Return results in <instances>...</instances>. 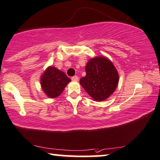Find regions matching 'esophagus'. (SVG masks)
Listing matches in <instances>:
<instances>
[{"instance_id":"esophagus-1","label":"esophagus","mask_w":160,"mask_h":160,"mask_svg":"<svg viewBox=\"0 0 160 160\" xmlns=\"http://www.w3.org/2000/svg\"><path fill=\"white\" fill-rule=\"evenodd\" d=\"M71 79H72V81H74V82H77V81L78 80V77L77 76H74L71 78Z\"/></svg>"}]
</instances>
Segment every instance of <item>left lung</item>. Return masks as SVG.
<instances>
[{
  "mask_svg": "<svg viewBox=\"0 0 160 160\" xmlns=\"http://www.w3.org/2000/svg\"><path fill=\"white\" fill-rule=\"evenodd\" d=\"M85 71L80 84L94 101H104L113 93L119 78L111 61L104 56L94 57L87 63Z\"/></svg>",
  "mask_w": 160,
  "mask_h": 160,
  "instance_id": "8db88e82",
  "label": "left lung"
}]
</instances>
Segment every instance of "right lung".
<instances>
[{"label": "right lung", "mask_w": 160, "mask_h": 160, "mask_svg": "<svg viewBox=\"0 0 160 160\" xmlns=\"http://www.w3.org/2000/svg\"><path fill=\"white\" fill-rule=\"evenodd\" d=\"M71 80L62 71L52 66L48 67L41 75L40 83L41 89L47 97L55 98L64 91L65 87Z\"/></svg>", "instance_id": "add662e5"}]
</instances>
